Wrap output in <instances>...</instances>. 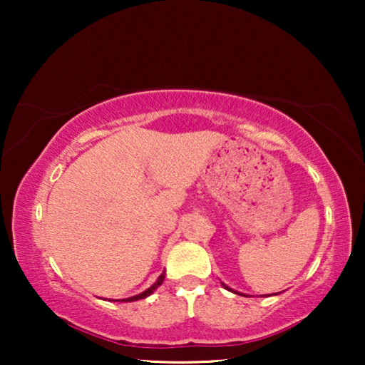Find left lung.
<instances>
[{"label": "left lung", "mask_w": 365, "mask_h": 365, "mask_svg": "<svg viewBox=\"0 0 365 365\" xmlns=\"http://www.w3.org/2000/svg\"><path fill=\"white\" fill-rule=\"evenodd\" d=\"M224 287H225V285H224ZM225 288H227V287H225ZM230 292H232V289H230Z\"/></svg>", "instance_id": "left-lung-1"}]
</instances>
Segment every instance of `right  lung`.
<instances>
[{"label": "right lung", "mask_w": 365, "mask_h": 365, "mask_svg": "<svg viewBox=\"0 0 365 365\" xmlns=\"http://www.w3.org/2000/svg\"><path fill=\"white\" fill-rule=\"evenodd\" d=\"M163 280H164V274L163 275H159V279L156 280V283H154L153 287H150L146 289V292H143V293H140V294H137V296H132V298H127V299H122V301H137V299H143V298H146V296H150L154 289H156L160 283H163Z\"/></svg>", "instance_id": "obj_1"}]
</instances>
